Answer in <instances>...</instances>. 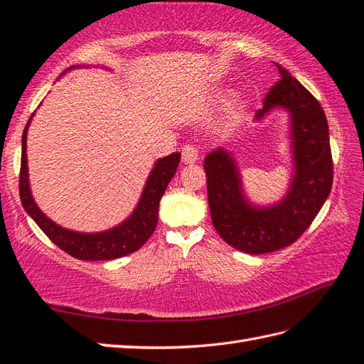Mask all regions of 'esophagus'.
<instances>
[{
  "label": "esophagus",
  "mask_w": 364,
  "mask_h": 364,
  "mask_svg": "<svg viewBox=\"0 0 364 364\" xmlns=\"http://www.w3.org/2000/svg\"><path fill=\"white\" fill-rule=\"evenodd\" d=\"M199 159V149L196 146H193V144H188V146H185L182 149V161L183 164H196Z\"/></svg>",
  "instance_id": "1"
}]
</instances>
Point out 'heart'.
Masks as SVG:
<instances>
[{"mask_svg": "<svg viewBox=\"0 0 364 364\" xmlns=\"http://www.w3.org/2000/svg\"><path fill=\"white\" fill-rule=\"evenodd\" d=\"M229 100V93L228 92H224V93H220V95H218V102H220V104H223V102H225V101H228ZM237 114H241V112H243V104H238V107H237Z\"/></svg>", "mask_w": 364, "mask_h": 364, "instance_id": "1", "label": "heart"}]
</instances>
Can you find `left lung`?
<instances>
[{
    "label": "left lung",
    "mask_w": 364,
    "mask_h": 364,
    "mask_svg": "<svg viewBox=\"0 0 364 364\" xmlns=\"http://www.w3.org/2000/svg\"><path fill=\"white\" fill-rule=\"evenodd\" d=\"M280 80L266 95L262 121L274 109L289 114L294 173L279 203L257 207L249 203L235 159L218 148L204 160L208 207L213 228L225 243L246 254H268L293 245L324 205L333 182L328 124L318 100L277 65Z\"/></svg>",
    "instance_id": "8db88e82"
}]
</instances>
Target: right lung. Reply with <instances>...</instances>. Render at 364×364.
Listing matches in <instances>:
<instances>
[{"label":"right lung","instance_id":"add662e5","mask_svg":"<svg viewBox=\"0 0 364 364\" xmlns=\"http://www.w3.org/2000/svg\"><path fill=\"white\" fill-rule=\"evenodd\" d=\"M34 114L31 115L26 127L23 131L21 139V168H20V199L26 210V213L36 221L45 235L53 243L65 250L71 257L79 260H114L139 250L149 237L154 233L159 220V204L160 199L168 187L169 181L179 165L181 154L174 152L164 159H159L140 196L132 215L124 220L117 228H112L104 232L82 233L62 228V225L51 221L36 204L31 195L29 174H28V157H26V139L28 127Z\"/></svg>","mask_w":364,"mask_h":364}]
</instances>
